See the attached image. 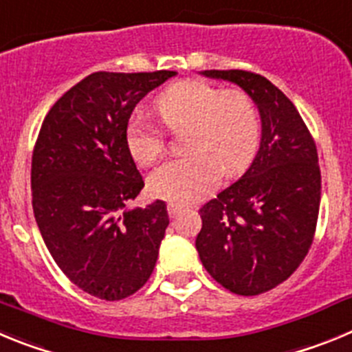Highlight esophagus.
<instances>
[{
	"label": "esophagus",
	"mask_w": 352,
	"mask_h": 352,
	"mask_svg": "<svg viewBox=\"0 0 352 352\" xmlns=\"http://www.w3.org/2000/svg\"><path fill=\"white\" fill-rule=\"evenodd\" d=\"M180 210H182V208L177 207V205H173V204L168 205V214H170V217H177V215L180 214Z\"/></svg>",
	"instance_id": "obj_1"
}]
</instances>
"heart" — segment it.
<instances>
[{"label": "heart", "instance_id": "heart-1", "mask_svg": "<svg viewBox=\"0 0 352 352\" xmlns=\"http://www.w3.org/2000/svg\"><path fill=\"white\" fill-rule=\"evenodd\" d=\"M161 124L182 133L184 156L157 166L148 191L177 205L195 204L210 195L224 175H236L254 157L261 121L254 100L243 89H223L204 80H182L156 98ZM147 117L133 116L126 128L129 153L151 164L168 144V133Z\"/></svg>", "mask_w": 352, "mask_h": 352}]
</instances>
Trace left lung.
Returning <instances> with one entry per match:
<instances>
[{
  "label": "left lung",
  "instance_id": "obj_1",
  "mask_svg": "<svg viewBox=\"0 0 352 352\" xmlns=\"http://www.w3.org/2000/svg\"><path fill=\"white\" fill-rule=\"evenodd\" d=\"M235 82L261 113V145L251 168L199 208L196 251L205 270L242 296L267 293L305 259L321 201L318 148L289 98L247 69H205Z\"/></svg>",
  "mask_w": 352,
  "mask_h": 352
}]
</instances>
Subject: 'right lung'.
<instances>
[{"label": "right lung", "mask_w": 352, "mask_h": 352, "mask_svg": "<svg viewBox=\"0 0 352 352\" xmlns=\"http://www.w3.org/2000/svg\"><path fill=\"white\" fill-rule=\"evenodd\" d=\"M173 75L91 74L54 103L38 133L34 219L63 274L100 300L128 298L156 267L168 212L161 199L124 210L144 188L126 128L138 101Z\"/></svg>", "instance_id": "right-lung-1"}]
</instances>
